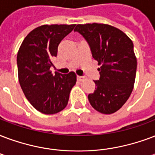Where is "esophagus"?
Wrapping results in <instances>:
<instances>
[{
    "instance_id": "obj_1",
    "label": "esophagus",
    "mask_w": 155,
    "mask_h": 155,
    "mask_svg": "<svg viewBox=\"0 0 155 155\" xmlns=\"http://www.w3.org/2000/svg\"><path fill=\"white\" fill-rule=\"evenodd\" d=\"M77 80H79V81H82V80H84V76H80V75H78Z\"/></svg>"
}]
</instances>
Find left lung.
Here are the masks:
<instances>
[{
    "label": "left lung",
    "mask_w": 155,
    "mask_h": 155,
    "mask_svg": "<svg viewBox=\"0 0 155 155\" xmlns=\"http://www.w3.org/2000/svg\"><path fill=\"white\" fill-rule=\"evenodd\" d=\"M74 31L88 41L93 58L101 66L100 79L94 81L96 88L88 101L101 114H113L124 105L134 87L137 62L133 41L109 24H78Z\"/></svg>",
    "instance_id": "1"
}]
</instances>
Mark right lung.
Segmentation results:
<instances>
[{"mask_svg": "<svg viewBox=\"0 0 155 155\" xmlns=\"http://www.w3.org/2000/svg\"><path fill=\"white\" fill-rule=\"evenodd\" d=\"M75 26H40L28 33L18 52V75L22 92L31 106L45 114H57L64 109L76 83L73 71L53 75L50 71L58 45Z\"/></svg>", "mask_w": 155, "mask_h": 155, "instance_id": "1", "label": "right lung"}]
</instances>
